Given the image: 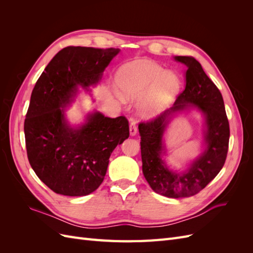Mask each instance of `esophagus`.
Here are the masks:
<instances>
[{
  "mask_svg": "<svg viewBox=\"0 0 253 253\" xmlns=\"http://www.w3.org/2000/svg\"><path fill=\"white\" fill-rule=\"evenodd\" d=\"M137 133V126H136V122L134 120L131 121V124H129V134L132 136L136 135Z\"/></svg>",
  "mask_w": 253,
  "mask_h": 253,
  "instance_id": "34e87169",
  "label": "esophagus"
}]
</instances>
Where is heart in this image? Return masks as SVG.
I'll return each instance as SVG.
<instances>
[{"mask_svg":"<svg viewBox=\"0 0 253 253\" xmlns=\"http://www.w3.org/2000/svg\"><path fill=\"white\" fill-rule=\"evenodd\" d=\"M116 82L125 98H141L139 111L148 117L163 112L179 88L177 76L149 61L124 65L117 74Z\"/></svg>","mask_w":253,"mask_h":253,"instance_id":"heart-1","label":"heart"}]
</instances>
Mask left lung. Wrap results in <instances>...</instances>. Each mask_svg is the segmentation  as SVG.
Segmentation results:
<instances>
[{
  "label": "left lung",
  "mask_w": 253,
  "mask_h": 253,
  "mask_svg": "<svg viewBox=\"0 0 253 253\" xmlns=\"http://www.w3.org/2000/svg\"><path fill=\"white\" fill-rule=\"evenodd\" d=\"M175 60L186 64V87L176 98L174 106L147 121H141L138 128L142 172L150 187L156 193L171 198L188 197L197 194L214 179L224 167L230 128L225 104L219 89L204 72L201 63L191 56H178ZM189 105L197 106L206 115V141L209 147L203 155L191 165L189 171L178 174L167 170L160 158L161 138L171 113Z\"/></svg>",
  "instance_id": "8db88e82"
}]
</instances>
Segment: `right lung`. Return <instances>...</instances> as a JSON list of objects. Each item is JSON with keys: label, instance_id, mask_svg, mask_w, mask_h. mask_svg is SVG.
Here are the masks:
<instances>
[{"label": "right lung", "instance_id": "1", "mask_svg": "<svg viewBox=\"0 0 253 253\" xmlns=\"http://www.w3.org/2000/svg\"><path fill=\"white\" fill-rule=\"evenodd\" d=\"M118 48L67 46L45 67L36 82L24 121L29 164L55 193L84 196L101 185L113 150L129 135L125 116L95 113L78 129L67 126L63 108L77 85L100 79Z\"/></svg>", "mask_w": 253, "mask_h": 253}]
</instances>
